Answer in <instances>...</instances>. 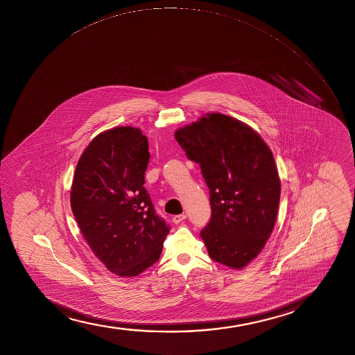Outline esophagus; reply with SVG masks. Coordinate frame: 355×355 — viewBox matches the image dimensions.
Returning <instances> with one entry per match:
<instances>
[{"label":"esophagus","instance_id":"34e87169","mask_svg":"<svg viewBox=\"0 0 355 355\" xmlns=\"http://www.w3.org/2000/svg\"><path fill=\"white\" fill-rule=\"evenodd\" d=\"M186 219V216L184 214H179V216H173V221L175 223V224H180L181 221H184Z\"/></svg>","mask_w":355,"mask_h":355}]
</instances>
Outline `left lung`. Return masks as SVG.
<instances>
[{
    "instance_id": "obj_1",
    "label": "left lung",
    "mask_w": 355,
    "mask_h": 355,
    "mask_svg": "<svg viewBox=\"0 0 355 355\" xmlns=\"http://www.w3.org/2000/svg\"><path fill=\"white\" fill-rule=\"evenodd\" d=\"M174 135L209 188L212 216L200 233L209 257L243 269L277 218L281 181L272 151L252 128L223 114H207Z\"/></svg>"
}]
</instances>
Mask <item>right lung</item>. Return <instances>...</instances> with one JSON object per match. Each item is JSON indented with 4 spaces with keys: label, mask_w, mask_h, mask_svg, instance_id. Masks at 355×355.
<instances>
[{
    "label": "right lung",
    "mask_w": 355,
    "mask_h": 355,
    "mask_svg": "<svg viewBox=\"0 0 355 355\" xmlns=\"http://www.w3.org/2000/svg\"><path fill=\"white\" fill-rule=\"evenodd\" d=\"M150 159L137 128L97 135L74 171L71 207L83 236L106 269L135 277L159 261L169 226L144 184Z\"/></svg>",
    "instance_id": "add662e5"
}]
</instances>
